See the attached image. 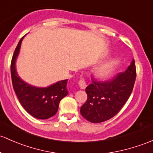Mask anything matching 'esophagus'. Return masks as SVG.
Instances as JSON below:
<instances>
[{"label":"esophagus","instance_id":"esophagus-1","mask_svg":"<svg viewBox=\"0 0 153 153\" xmlns=\"http://www.w3.org/2000/svg\"><path fill=\"white\" fill-rule=\"evenodd\" d=\"M78 85H79L80 88H81V89H86V86H87V85H86V81H84V79H81V80H80V81H78Z\"/></svg>","mask_w":153,"mask_h":153}]
</instances>
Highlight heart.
<instances>
[{"instance_id": "obj_1", "label": "heart", "mask_w": 153, "mask_h": 153, "mask_svg": "<svg viewBox=\"0 0 153 153\" xmlns=\"http://www.w3.org/2000/svg\"><path fill=\"white\" fill-rule=\"evenodd\" d=\"M117 64V61L116 59H112V60L108 61V62H105V64H101V65L97 67L96 72L100 77L107 78V77L110 76L113 70H114Z\"/></svg>"}]
</instances>
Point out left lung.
I'll return each instance as SVG.
<instances>
[{"label":"left lung","mask_w":153,"mask_h":153,"mask_svg":"<svg viewBox=\"0 0 153 153\" xmlns=\"http://www.w3.org/2000/svg\"><path fill=\"white\" fill-rule=\"evenodd\" d=\"M136 77V64L133 59L128 69L113 78L92 83L86 88L87 100L81 108V114L88 121L100 123L117 114L131 96Z\"/></svg>","instance_id":"1"}]
</instances>
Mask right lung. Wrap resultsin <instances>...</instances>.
Listing matches in <instances>:
<instances>
[{"instance_id":"add662e5","label":"right lung","mask_w":153,"mask_h":153,"mask_svg":"<svg viewBox=\"0 0 153 153\" xmlns=\"http://www.w3.org/2000/svg\"><path fill=\"white\" fill-rule=\"evenodd\" d=\"M23 37L20 39L14 51L11 63L13 88L22 106L28 114L39 120H46L56 114L61 100L68 94V79L58 81L48 87H36L22 81L16 71L15 63Z\"/></svg>"}]
</instances>
